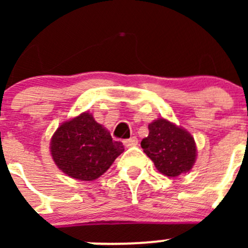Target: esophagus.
I'll return each mask as SVG.
<instances>
[{"instance_id": "34e87169", "label": "esophagus", "mask_w": 248, "mask_h": 248, "mask_svg": "<svg viewBox=\"0 0 248 248\" xmlns=\"http://www.w3.org/2000/svg\"><path fill=\"white\" fill-rule=\"evenodd\" d=\"M124 146H127V147L137 146V145H138V139H137V137H132V138L124 140Z\"/></svg>"}]
</instances>
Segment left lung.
<instances>
[{
  "instance_id": "left-lung-1",
  "label": "left lung",
  "mask_w": 248,
  "mask_h": 248,
  "mask_svg": "<svg viewBox=\"0 0 248 248\" xmlns=\"http://www.w3.org/2000/svg\"><path fill=\"white\" fill-rule=\"evenodd\" d=\"M157 170L169 177L189 171L196 163L197 146L191 133L168 120L149 124V136L140 142Z\"/></svg>"
}]
</instances>
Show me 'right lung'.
I'll return each mask as SVG.
<instances>
[{
  "mask_svg": "<svg viewBox=\"0 0 248 248\" xmlns=\"http://www.w3.org/2000/svg\"><path fill=\"white\" fill-rule=\"evenodd\" d=\"M124 150L122 142L112 140L108 129L94 121L89 111L63 122L50 141L55 164L80 181L98 179Z\"/></svg>",
  "mask_w": 248,
  "mask_h": 248,
  "instance_id": "obj_1",
  "label": "right lung"
}]
</instances>
